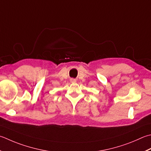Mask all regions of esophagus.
Wrapping results in <instances>:
<instances>
[{"mask_svg": "<svg viewBox=\"0 0 151 151\" xmlns=\"http://www.w3.org/2000/svg\"><path fill=\"white\" fill-rule=\"evenodd\" d=\"M70 81H71V82H73L74 83V82H76V80L75 78H71L70 79Z\"/></svg>", "mask_w": 151, "mask_h": 151, "instance_id": "34e87169", "label": "esophagus"}]
</instances>
